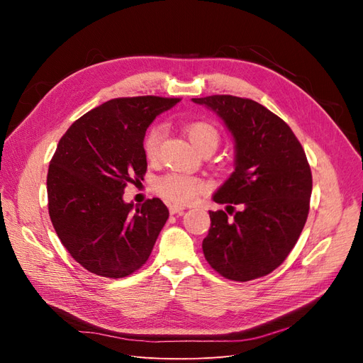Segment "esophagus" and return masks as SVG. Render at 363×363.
<instances>
[{"label": "esophagus", "instance_id": "obj_1", "mask_svg": "<svg viewBox=\"0 0 363 363\" xmlns=\"http://www.w3.org/2000/svg\"><path fill=\"white\" fill-rule=\"evenodd\" d=\"M184 212V207L179 206V204H171L169 206V213L171 215H177V213H183Z\"/></svg>", "mask_w": 363, "mask_h": 363}]
</instances>
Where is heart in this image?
<instances>
[{"label":"heart","mask_w":363,"mask_h":363,"mask_svg":"<svg viewBox=\"0 0 363 363\" xmlns=\"http://www.w3.org/2000/svg\"><path fill=\"white\" fill-rule=\"evenodd\" d=\"M163 135L164 128L162 125H152L148 128L144 138V152L147 159L155 160L159 156ZM186 135L199 151L207 147H218L219 131L207 121H195V123L188 124ZM206 189L207 186L201 179L180 172L164 174L156 182V192L172 204H189L199 199Z\"/></svg>","instance_id":"heart-1"}]
</instances>
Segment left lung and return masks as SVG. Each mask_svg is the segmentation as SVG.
<instances>
[{
	"label": "left lung",
	"mask_w": 363,
	"mask_h": 363,
	"mask_svg": "<svg viewBox=\"0 0 363 363\" xmlns=\"http://www.w3.org/2000/svg\"><path fill=\"white\" fill-rule=\"evenodd\" d=\"M192 101L221 118L235 140V171L212 196L227 204V212H208L204 257L228 280L267 276L288 257L309 215L312 172L306 152L283 119L248 98Z\"/></svg>",
	"instance_id": "1"
}]
</instances>
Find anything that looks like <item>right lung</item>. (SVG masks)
Instances as JSON below:
<instances>
[{"mask_svg":"<svg viewBox=\"0 0 363 363\" xmlns=\"http://www.w3.org/2000/svg\"><path fill=\"white\" fill-rule=\"evenodd\" d=\"M180 98H115L84 113L59 140L47 175L48 212L63 247L96 276L123 279L148 260L169 216L159 199L125 203L144 180V138Z\"/></svg>","mask_w":363,"mask_h":363,"instance_id":"right-lung-1","label":"right lung"}]
</instances>
